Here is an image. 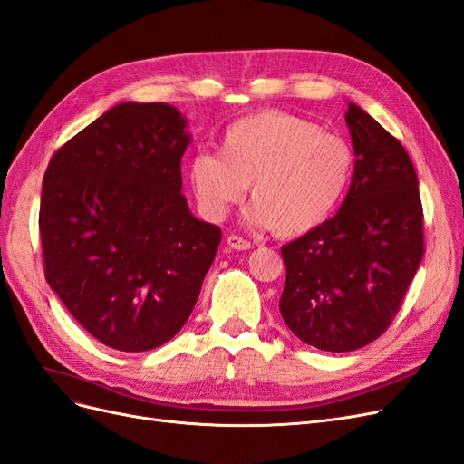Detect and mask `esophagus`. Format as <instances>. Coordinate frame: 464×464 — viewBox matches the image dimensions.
<instances>
[{
  "mask_svg": "<svg viewBox=\"0 0 464 464\" xmlns=\"http://www.w3.org/2000/svg\"><path fill=\"white\" fill-rule=\"evenodd\" d=\"M227 246H228L230 249H236V251H247V249L254 247V246H251V242L244 240V237H240L237 234H230V236L227 237Z\"/></svg>",
  "mask_w": 464,
  "mask_h": 464,
  "instance_id": "obj_1",
  "label": "esophagus"
}]
</instances>
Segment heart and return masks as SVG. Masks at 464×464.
Here are the masks:
<instances>
[{"label":"heart","instance_id":"obj_1","mask_svg":"<svg viewBox=\"0 0 464 464\" xmlns=\"http://www.w3.org/2000/svg\"><path fill=\"white\" fill-rule=\"evenodd\" d=\"M354 172V152L343 137L312 120L280 110L234 121L218 154L199 152L189 181L203 213L220 220L251 186L249 218L280 237L302 236L339 207Z\"/></svg>","mask_w":464,"mask_h":464}]
</instances>
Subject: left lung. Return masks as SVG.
<instances>
[{"instance_id": "8db88e82", "label": "left lung", "mask_w": 464, "mask_h": 464, "mask_svg": "<svg viewBox=\"0 0 464 464\" xmlns=\"http://www.w3.org/2000/svg\"><path fill=\"white\" fill-rule=\"evenodd\" d=\"M356 154L339 213L280 247V315L305 344L350 353L391 325L424 256V213L409 152L354 102Z\"/></svg>"}]
</instances>
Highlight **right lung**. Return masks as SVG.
<instances>
[{
	"instance_id": "obj_1",
	"label": "right lung",
	"mask_w": 464,
	"mask_h": 464,
	"mask_svg": "<svg viewBox=\"0 0 464 464\" xmlns=\"http://www.w3.org/2000/svg\"><path fill=\"white\" fill-rule=\"evenodd\" d=\"M186 118L164 102H121L58 149L42 181L44 275L102 344L145 353L184 327L220 228L181 195Z\"/></svg>"
}]
</instances>
